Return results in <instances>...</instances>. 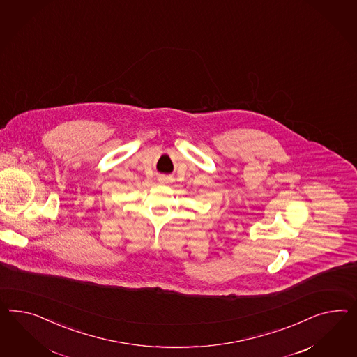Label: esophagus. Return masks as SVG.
<instances>
[{
    "mask_svg": "<svg viewBox=\"0 0 357 357\" xmlns=\"http://www.w3.org/2000/svg\"><path fill=\"white\" fill-rule=\"evenodd\" d=\"M167 181H169V179H167L166 176H161V178H160V182H161V183H166Z\"/></svg>",
    "mask_w": 357,
    "mask_h": 357,
    "instance_id": "obj_1",
    "label": "esophagus"
}]
</instances>
